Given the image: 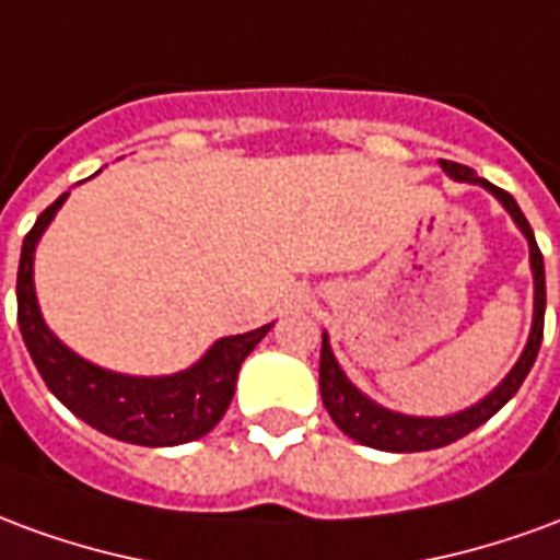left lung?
<instances>
[{
  "instance_id": "8db88e82",
  "label": "left lung",
  "mask_w": 560,
  "mask_h": 560,
  "mask_svg": "<svg viewBox=\"0 0 560 560\" xmlns=\"http://www.w3.org/2000/svg\"><path fill=\"white\" fill-rule=\"evenodd\" d=\"M441 171L456 179V183L482 185L489 195L498 197V203L510 212V219L516 221V228L522 236L528 240L530 255V276H534V317H530V332L525 341V351L518 353L516 365L506 372V377L498 387L480 399L477 405H470L465 411L446 413V417H411V413L389 411L384 405L372 401L365 393L353 387L351 377L345 375V369L336 360V353L329 348V336L324 332V345H320V399L327 405L329 417L339 425L341 432L353 438L357 444L375 446V450H387V453H422V450H438L465 438L474 429H480L482 422L492 420L494 413L504 408L506 401L513 399L522 387V381L528 377L530 365L537 360L542 341V317H546V269H542V255L534 240L528 219L522 215V209L513 200V195H506L504 188H498L489 179H480L477 173L456 164V161L441 159Z\"/></svg>"
}]
</instances>
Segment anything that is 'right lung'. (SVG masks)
<instances>
[{"instance_id":"right-lung-1","label":"right lung","mask_w":560,"mask_h":560,"mask_svg":"<svg viewBox=\"0 0 560 560\" xmlns=\"http://www.w3.org/2000/svg\"><path fill=\"white\" fill-rule=\"evenodd\" d=\"M66 200L68 191L44 209L20 252L18 324L38 375L68 411L116 441L176 446L203 438L224 417L236 389L240 365L272 324L212 341L195 365L173 375H122L83 360L66 341L56 339L35 296V248Z\"/></svg>"}]
</instances>
